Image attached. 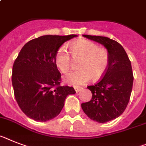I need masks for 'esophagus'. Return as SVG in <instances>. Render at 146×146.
Returning a JSON list of instances; mask_svg holds the SVG:
<instances>
[{
	"mask_svg": "<svg viewBox=\"0 0 146 146\" xmlns=\"http://www.w3.org/2000/svg\"><path fill=\"white\" fill-rule=\"evenodd\" d=\"M74 89H75L76 92H79V91H80V90H82V88H80V87H75V88H74Z\"/></svg>",
	"mask_w": 146,
	"mask_h": 146,
	"instance_id": "esophagus-1",
	"label": "esophagus"
}]
</instances>
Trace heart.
<instances>
[{
  "mask_svg": "<svg viewBox=\"0 0 146 146\" xmlns=\"http://www.w3.org/2000/svg\"><path fill=\"white\" fill-rule=\"evenodd\" d=\"M70 50L74 58H80V70L66 74L63 77L65 83L72 86H80L86 84L92 77L99 80L103 77L109 66V54L107 50L93 41L80 39L73 42ZM55 63L62 73L69 70L71 58L65 49L59 48L55 55Z\"/></svg>",
  "mask_w": 146,
  "mask_h": 146,
  "instance_id": "heart-1",
  "label": "heart"
}]
</instances>
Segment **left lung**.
Segmentation results:
<instances>
[{
	"mask_svg": "<svg viewBox=\"0 0 146 146\" xmlns=\"http://www.w3.org/2000/svg\"><path fill=\"white\" fill-rule=\"evenodd\" d=\"M83 36L103 45L109 54L108 68L102 79L88 87L92 99L82 104L83 111L90 119L105 123L119 117L128 105L133 82L131 64L117 41L103 36Z\"/></svg>",
	"mask_w": 146,
	"mask_h": 146,
	"instance_id": "obj_1",
	"label": "left lung"
}]
</instances>
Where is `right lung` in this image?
Listing matches in <instances>:
<instances>
[{
  "mask_svg": "<svg viewBox=\"0 0 146 146\" xmlns=\"http://www.w3.org/2000/svg\"><path fill=\"white\" fill-rule=\"evenodd\" d=\"M76 35H43L27 42L13 67L15 97L21 111L38 122H46L62 111L73 87L60 86L61 73L55 63L59 47Z\"/></svg>",
  "mask_w": 146,
  "mask_h": 146,
  "instance_id": "right-lung-1",
  "label": "right lung"
}]
</instances>
